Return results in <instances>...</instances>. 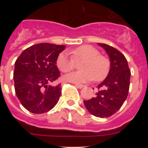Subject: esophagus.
I'll return each mask as SVG.
<instances>
[{"mask_svg": "<svg viewBox=\"0 0 148 148\" xmlns=\"http://www.w3.org/2000/svg\"><path fill=\"white\" fill-rule=\"evenodd\" d=\"M75 84V87H77L78 88H79V89L84 88V87H86L85 85H83V84Z\"/></svg>", "mask_w": 148, "mask_h": 148, "instance_id": "1", "label": "esophagus"}]
</instances>
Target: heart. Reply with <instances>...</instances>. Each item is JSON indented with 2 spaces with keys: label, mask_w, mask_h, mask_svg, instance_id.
Wrapping results in <instances>:
<instances>
[{
  "label": "heart",
  "mask_w": 148,
  "mask_h": 148,
  "mask_svg": "<svg viewBox=\"0 0 148 148\" xmlns=\"http://www.w3.org/2000/svg\"><path fill=\"white\" fill-rule=\"evenodd\" d=\"M70 56L66 53H61L56 59V65L63 73L73 70L75 61H84L80 65L82 70L75 71L65 75L66 81L73 83H86L95 79L96 82L104 80L110 70L109 58L100 55L96 48L90 45H82L70 51Z\"/></svg>",
  "instance_id": "1"
}]
</instances>
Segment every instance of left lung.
I'll list each match as a JSON object with an SVG mask.
<instances>
[{"instance_id": "obj_1", "label": "left lung", "mask_w": 148, "mask_h": 148, "mask_svg": "<svg viewBox=\"0 0 148 148\" xmlns=\"http://www.w3.org/2000/svg\"><path fill=\"white\" fill-rule=\"evenodd\" d=\"M99 45L109 55L110 70L105 80L97 86L95 96L84 101V104L92 115L107 118L116 113L127 97L130 70L126 58L118 49L105 44Z\"/></svg>"}]
</instances>
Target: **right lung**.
<instances>
[{"label":"right lung","mask_w":148,"mask_h":148,"mask_svg":"<svg viewBox=\"0 0 148 148\" xmlns=\"http://www.w3.org/2000/svg\"><path fill=\"white\" fill-rule=\"evenodd\" d=\"M64 45L41 43L22 52L15 63L14 82L17 97L32 113L40 114L53 109L61 94V84H49L61 76L56 66Z\"/></svg>","instance_id":"right-lung-1"}]
</instances>
